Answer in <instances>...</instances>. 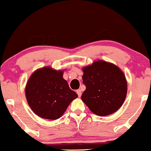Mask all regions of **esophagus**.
I'll list each match as a JSON object with an SVG mask.
<instances>
[{"label":"esophagus","instance_id":"1","mask_svg":"<svg viewBox=\"0 0 151 151\" xmlns=\"http://www.w3.org/2000/svg\"><path fill=\"white\" fill-rule=\"evenodd\" d=\"M76 93H77V94H78V97H81V89H78V90H76Z\"/></svg>","mask_w":151,"mask_h":151}]
</instances>
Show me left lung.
Returning a JSON list of instances; mask_svg holds the SVG:
<instances>
[{
	"instance_id": "1",
	"label": "left lung",
	"mask_w": 151,
	"mask_h": 151,
	"mask_svg": "<svg viewBox=\"0 0 151 151\" xmlns=\"http://www.w3.org/2000/svg\"><path fill=\"white\" fill-rule=\"evenodd\" d=\"M83 71L86 89L81 100L90 111L98 116H106L119 109L127 91L122 70L112 63L98 60L84 67Z\"/></svg>"
}]
</instances>
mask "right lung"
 Wrapping results in <instances>:
<instances>
[{"label": "right lung", "mask_w": 151, "mask_h": 151, "mask_svg": "<svg viewBox=\"0 0 151 151\" xmlns=\"http://www.w3.org/2000/svg\"><path fill=\"white\" fill-rule=\"evenodd\" d=\"M28 105L40 117L55 120L61 117L78 95L70 89L63 78V70L50 67L38 69L32 74L26 86Z\"/></svg>", "instance_id": "add662e5"}]
</instances>
